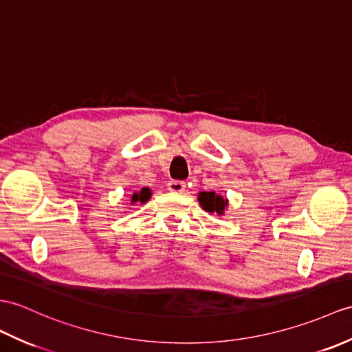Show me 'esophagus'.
I'll use <instances>...</instances> for the list:
<instances>
[{
    "instance_id": "esophagus-1",
    "label": "esophagus",
    "mask_w": 352,
    "mask_h": 352,
    "mask_svg": "<svg viewBox=\"0 0 352 352\" xmlns=\"http://www.w3.org/2000/svg\"><path fill=\"white\" fill-rule=\"evenodd\" d=\"M168 190L174 192V193H182L186 190V183L184 182H177V179H173V182L168 183Z\"/></svg>"
}]
</instances>
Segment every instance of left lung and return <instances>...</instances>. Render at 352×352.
<instances>
[{
    "label": "left lung",
    "instance_id": "left-lung-1",
    "mask_svg": "<svg viewBox=\"0 0 352 352\" xmlns=\"http://www.w3.org/2000/svg\"><path fill=\"white\" fill-rule=\"evenodd\" d=\"M198 202L207 213H217L219 216H222L228 210V199L216 192H199Z\"/></svg>",
    "mask_w": 352,
    "mask_h": 352
}]
</instances>
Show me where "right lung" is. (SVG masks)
I'll return each instance as SVG.
<instances>
[{"mask_svg": "<svg viewBox=\"0 0 352 352\" xmlns=\"http://www.w3.org/2000/svg\"><path fill=\"white\" fill-rule=\"evenodd\" d=\"M151 195H153V192H151L150 187H142L141 190L133 192L132 195L129 196L130 206H133V204H145L146 201L151 198Z\"/></svg>", "mask_w": 352, "mask_h": 352, "instance_id": "obj_1", "label": "right lung"}]
</instances>
